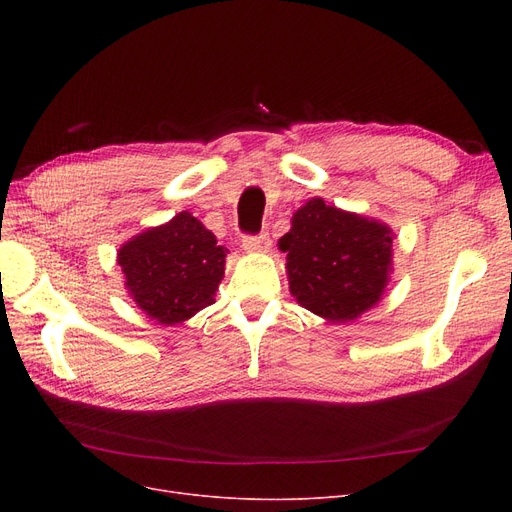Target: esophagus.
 Returning a JSON list of instances; mask_svg holds the SVG:
<instances>
[{
    "mask_svg": "<svg viewBox=\"0 0 512 512\" xmlns=\"http://www.w3.org/2000/svg\"><path fill=\"white\" fill-rule=\"evenodd\" d=\"M270 245H272V240H270V236H267V232L242 236V247H245V251H249V253H265L267 249H270Z\"/></svg>",
    "mask_w": 512,
    "mask_h": 512,
    "instance_id": "esophagus-1",
    "label": "esophagus"
}]
</instances>
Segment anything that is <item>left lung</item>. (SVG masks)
Returning <instances> with one entry per match:
<instances>
[{
  "instance_id": "obj_1",
  "label": "left lung",
  "mask_w": 512,
  "mask_h": 512,
  "mask_svg": "<svg viewBox=\"0 0 512 512\" xmlns=\"http://www.w3.org/2000/svg\"><path fill=\"white\" fill-rule=\"evenodd\" d=\"M292 297L330 321H353L380 301L392 265V230L311 199L280 238Z\"/></svg>"
}]
</instances>
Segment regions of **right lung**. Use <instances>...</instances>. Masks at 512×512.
<instances>
[{
    "label": "right lung",
    "instance_id": "right-lung-1",
    "mask_svg": "<svg viewBox=\"0 0 512 512\" xmlns=\"http://www.w3.org/2000/svg\"><path fill=\"white\" fill-rule=\"evenodd\" d=\"M224 247L188 211L118 251L126 288L157 324L174 326L209 307L224 276Z\"/></svg>",
    "mask_w": 512,
    "mask_h": 512
}]
</instances>
